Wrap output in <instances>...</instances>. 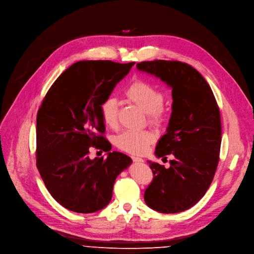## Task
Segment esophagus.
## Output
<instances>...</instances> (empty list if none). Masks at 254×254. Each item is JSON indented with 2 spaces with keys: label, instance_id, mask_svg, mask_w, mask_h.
<instances>
[{
  "label": "esophagus",
  "instance_id": "34e87169",
  "mask_svg": "<svg viewBox=\"0 0 254 254\" xmlns=\"http://www.w3.org/2000/svg\"><path fill=\"white\" fill-rule=\"evenodd\" d=\"M131 159H132V161L134 163H143L144 162V160L142 159V158H139V157H134V156H132L131 157Z\"/></svg>",
  "mask_w": 254,
  "mask_h": 254
}]
</instances>
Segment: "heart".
<instances>
[{
	"label": "heart",
	"mask_w": 254,
	"mask_h": 254,
	"mask_svg": "<svg viewBox=\"0 0 254 254\" xmlns=\"http://www.w3.org/2000/svg\"><path fill=\"white\" fill-rule=\"evenodd\" d=\"M126 96L145 113L148 124L155 128H163L168 123V113L163 107L165 96L163 92L142 79L132 81L126 90ZM120 102L112 96L106 97L100 104V114L103 123L109 127L118 126ZM156 140L150 130H126L117 136L115 144L118 148L133 154H144Z\"/></svg>",
	"instance_id": "obj_1"
}]
</instances>
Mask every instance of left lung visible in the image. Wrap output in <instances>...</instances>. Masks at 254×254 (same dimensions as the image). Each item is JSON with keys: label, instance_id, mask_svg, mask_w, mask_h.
<instances>
[{"label": "left lung", "instance_id": "obj_1", "mask_svg": "<svg viewBox=\"0 0 254 254\" xmlns=\"http://www.w3.org/2000/svg\"><path fill=\"white\" fill-rule=\"evenodd\" d=\"M137 70L172 88V113L167 132L157 144L158 158L173 155L170 167L148 161L153 180L144 198L151 209L180 213L193 206L214 179L221 148V117L213 91L187 63L156 60L136 64Z\"/></svg>", "mask_w": 254, "mask_h": 254}]
</instances>
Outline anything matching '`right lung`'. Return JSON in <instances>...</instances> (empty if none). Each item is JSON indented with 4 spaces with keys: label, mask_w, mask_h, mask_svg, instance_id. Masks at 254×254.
Listing matches in <instances>:
<instances>
[{
    "label": "right lung",
    "mask_w": 254,
    "mask_h": 254,
    "mask_svg": "<svg viewBox=\"0 0 254 254\" xmlns=\"http://www.w3.org/2000/svg\"><path fill=\"white\" fill-rule=\"evenodd\" d=\"M135 63L81 61L55 81L36 117V166L52 196L65 209L94 213L112 197L118 175L131 163L109 152L100 104L109 97ZM108 151V158H88V150Z\"/></svg>",
    "instance_id": "1"
}]
</instances>
